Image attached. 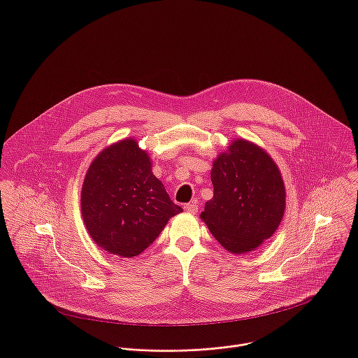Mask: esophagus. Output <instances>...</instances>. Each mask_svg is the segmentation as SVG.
I'll list each match as a JSON object with an SVG mask.
<instances>
[{"label":"esophagus","instance_id":"34e87169","mask_svg":"<svg viewBox=\"0 0 358 358\" xmlns=\"http://www.w3.org/2000/svg\"><path fill=\"white\" fill-rule=\"evenodd\" d=\"M185 210L186 212H189V213H197V210H199V205H197V203H187V204L185 205Z\"/></svg>","mask_w":358,"mask_h":358}]
</instances>
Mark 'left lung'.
I'll list each match as a JSON object with an SVG mask.
<instances>
[{"label":"left lung","mask_w":358,"mask_h":358,"mask_svg":"<svg viewBox=\"0 0 358 358\" xmlns=\"http://www.w3.org/2000/svg\"><path fill=\"white\" fill-rule=\"evenodd\" d=\"M210 180L213 197L201 219L222 247L245 254L274 234L285 209V187L268 154L236 141L215 159Z\"/></svg>","instance_id":"8db88e82"}]
</instances>
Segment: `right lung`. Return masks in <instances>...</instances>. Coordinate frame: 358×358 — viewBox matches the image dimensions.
Wrapping results in <instances>:
<instances>
[{"mask_svg":"<svg viewBox=\"0 0 358 358\" xmlns=\"http://www.w3.org/2000/svg\"><path fill=\"white\" fill-rule=\"evenodd\" d=\"M182 210L154 176L148 153L132 139L104 149L83 185L81 212L87 230L111 255L142 254L169 217Z\"/></svg>","mask_w":358,"mask_h":358,"instance_id":"right-lung-1","label":"right lung"}]
</instances>
